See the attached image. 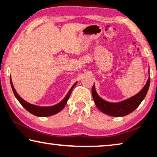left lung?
Here are the masks:
<instances>
[{
    "instance_id": "left-lung-1",
    "label": "left lung",
    "mask_w": 157,
    "mask_h": 157,
    "mask_svg": "<svg viewBox=\"0 0 157 157\" xmlns=\"http://www.w3.org/2000/svg\"><path fill=\"white\" fill-rule=\"evenodd\" d=\"M149 85H150V77H149L146 85L144 86V87L142 89L140 92L133 96V97L129 98V99L117 103L107 101L100 97L98 95L97 92H96L94 84L92 88V94L96 106L103 113L115 117L124 116L132 113L139 106L142 100L146 97L149 87Z\"/></svg>"
}]
</instances>
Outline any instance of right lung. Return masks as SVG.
I'll list each match as a JSON object with an SVG mask.
<instances>
[{"label": "right lung", "mask_w": 157, "mask_h": 157, "mask_svg": "<svg viewBox=\"0 0 157 157\" xmlns=\"http://www.w3.org/2000/svg\"><path fill=\"white\" fill-rule=\"evenodd\" d=\"M10 85L12 86V90H13V92L15 94L16 99H17L19 102L20 103L21 105L24 107V108L27 110V111H29V113L33 114L34 116H39V117H47V116H51L53 115H55V114L58 113V112H60L61 110L64 108L65 105L67 104V100H68L70 96H71V94L72 92V90H73L74 86L76 85L77 82H75L73 85L72 86L71 90L68 91V92L66 94V96L64 97V99L60 101L59 103H58L57 104L53 105V106H36V105H34L32 104H29L27 101H25L22 98L20 97V95L18 94L16 92L15 87L13 85V82H12L11 77L10 78Z\"/></svg>", "instance_id": "obj_1"}]
</instances>
